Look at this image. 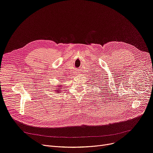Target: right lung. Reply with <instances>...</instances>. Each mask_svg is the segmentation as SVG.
I'll use <instances>...</instances> for the list:
<instances>
[{
	"instance_id": "1",
	"label": "right lung",
	"mask_w": 153,
	"mask_h": 153,
	"mask_svg": "<svg viewBox=\"0 0 153 153\" xmlns=\"http://www.w3.org/2000/svg\"><path fill=\"white\" fill-rule=\"evenodd\" d=\"M61 84H59V86H57V87H59V88H56V93H59L62 90H60V89H62L60 87H61Z\"/></svg>"
}]
</instances>
